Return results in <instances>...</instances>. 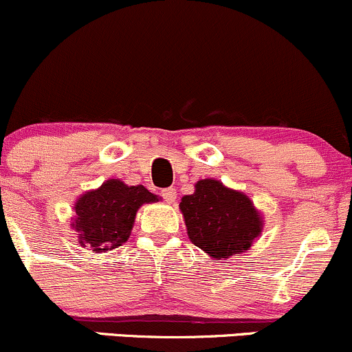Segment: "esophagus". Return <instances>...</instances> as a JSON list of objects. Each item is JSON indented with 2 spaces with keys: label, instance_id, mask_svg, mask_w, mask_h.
<instances>
[{
  "label": "esophagus",
  "instance_id": "34e87169",
  "mask_svg": "<svg viewBox=\"0 0 352 352\" xmlns=\"http://www.w3.org/2000/svg\"><path fill=\"white\" fill-rule=\"evenodd\" d=\"M161 196L164 198L166 203H173L176 199V190L175 188H166L161 191Z\"/></svg>",
  "mask_w": 352,
  "mask_h": 352
}]
</instances>
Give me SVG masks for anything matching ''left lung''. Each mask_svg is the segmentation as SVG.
<instances>
[{"label":"left lung","mask_w":352,"mask_h":352,"mask_svg":"<svg viewBox=\"0 0 352 352\" xmlns=\"http://www.w3.org/2000/svg\"><path fill=\"white\" fill-rule=\"evenodd\" d=\"M195 188L179 203L192 243L213 258L248 250L262 232V218L250 199L217 179H201Z\"/></svg>","instance_id":"8db88e82"}]
</instances>
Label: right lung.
I'll use <instances>...</instances> for the list:
<instances>
[{"mask_svg": "<svg viewBox=\"0 0 352 352\" xmlns=\"http://www.w3.org/2000/svg\"><path fill=\"white\" fill-rule=\"evenodd\" d=\"M153 201L156 195L144 186H127L119 179H109L99 190L78 198L74 228L80 235V243L94 252L117 248L129 238L139 206Z\"/></svg>", "mask_w": 352, "mask_h": 352, "instance_id": "add662e5", "label": "right lung"}]
</instances>
